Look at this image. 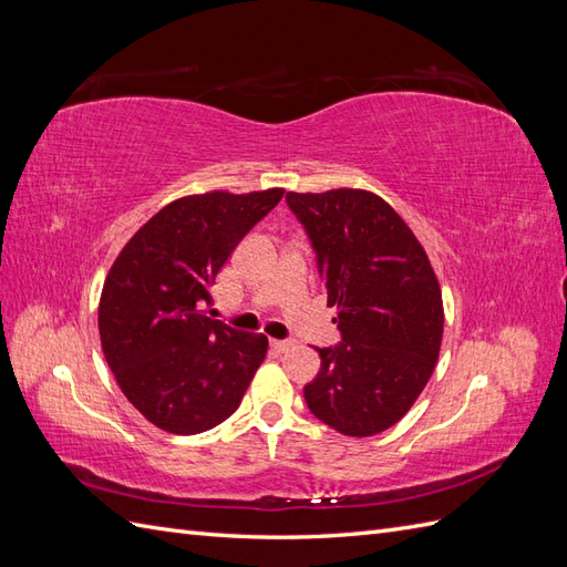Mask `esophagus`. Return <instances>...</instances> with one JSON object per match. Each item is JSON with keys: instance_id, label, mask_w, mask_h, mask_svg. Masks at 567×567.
Segmentation results:
<instances>
[{"instance_id": "esophagus-1", "label": "esophagus", "mask_w": 567, "mask_h": 567, "mask_svg": "<svg viewBox=\"0 0 567 567\" xmlns=\"http://www.w3.org/2000/svg\"><path fill=\"white\" fill-rule=\"evenodd\" d=\"M271 348L277 352H286V350L293 348V340H271Z\"/></svg>"}]
</instances>
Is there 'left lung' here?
Masks as SVG:
<instances>
[{
    "instance_id": "obj_1",
    "label": "left lung",
    "mask_w": 567,
    "mask_h": 567,
    "mask_svg": "<svg viewBox=\"0 0 567 567\" xmlns=\"http://www.w3.org/2000/svg\"><path fill=\"white\" fill-rule=\"evenodd\" d=\"M317 255L340 342L319 348L305 385L312 414L350 437L398 423L433 375L442 342V293L406 221L362 188L286 194Z\"/></svg>"
}]
</instances>
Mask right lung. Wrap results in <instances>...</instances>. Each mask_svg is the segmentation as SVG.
<instances>
[{"instance_id": "right-lung-1", "label": "right lung", "mask_w": 567, "mask_h": 567, "mask_svg": "<svg viewBox=\"0 0 567 567\" xmlns=\"http://www.w3.org/2000/svg\"><path fill=\"white\" fill-rule=\"evenodd\" d=\"M284 196L210 192L173 200L120 250L99 302V336L120 390L161 431L227 421L267 354V336L213 319L210 288L241 238Z\"/></svg>"}]
</instances>
